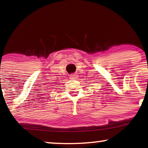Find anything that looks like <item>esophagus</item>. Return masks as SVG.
I'll list each match as a JSON object with an SVG mask.
<instances>
[{
  "label": "esophagus",
  "instance_id": "esophagus-1",
  "mask_svg": "<svg viewBox=\"0 0 148 148\" xmlns=\"http://www.w3.org/2000/svg\"><path fill=\"white\" fill-rule=\"evenodd\" d=\"M70 77H73V78H75L76 77H77V75L75 73H72Z\"/></svg>",
  "mask_w": 148,
  "mask_h": 148
}]
</instances>
